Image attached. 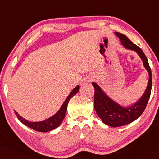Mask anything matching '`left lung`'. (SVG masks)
<instances>
[{
  "label": "left lung",
  "instance_id": "obj_1",
  "mask_svg": "<svg viewBox=\"0 0 159 159\" xmlns=\"http://www.w3.org/2000/svg\"><path fill=\"white\" fill-rule=\"evenodd\" d=\"M116 35L121 40L122 45L126 48L136 52L141 58L142 59L145 68L149 72V81L146 91L140 98L133 106L129 107H123L116 103L112 99L104 94L99 86L93 83L95 88L94 94V107L96 113L107 125L110 127H117L128 124L137 119L143 113L146 108L147 102L150 98L152 89V73L146 55L143 52L142 49L133 43L127 36L123 34L116 32Z\"/></svg>",
  "mask_w": 159,
  "mask_h": 159
}]
</instances>
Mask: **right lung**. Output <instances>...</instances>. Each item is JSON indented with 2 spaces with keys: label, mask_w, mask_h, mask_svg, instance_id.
Here are the masks:
<instances>
[{
  "label": "right lung",
  "mask_w": 159,
  "mask_h": 159,
  "mask_svg": "<svg viewBox=\"0 0 159 159\" xmlns=\"http://www.w3.org/2000/svg\"><path fill=\"white\" fill-rule=\"evenodd\" d=\"M79 86H77L75 88H74L73 90L71 92V93L69 95V96L66 98V100H65L64 103L63 104L62 107H61L58 112L53 116H52L51 118L45 120V121L40 122H30L26 121L24 118H23L21 116H19L18 112H16L15 111V115L17 116L19 121L22 122L24 125L27 126V127H30L31 129H34V130L38 132H44V133L45 132L50 131L52 129H55L56 127H58L61 124V122H62L63 119H64L65 117V114H66V110H67V104L69 103V101H70V99L78 93V90H79Z\"/></svg>",
  "instance_id": "add662e5"
}]
</instances>
